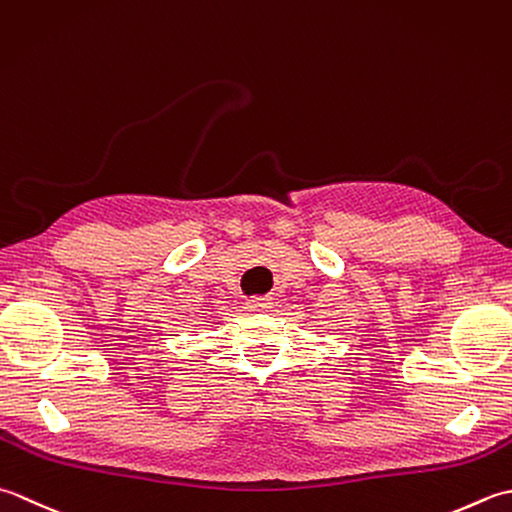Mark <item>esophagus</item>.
<instances>
[{
	"mask_svg": "<svg viewBox=\"0 0 512 512\" xmlns=\"http://www.w3.org/2000/svg\"><path fill=\"white\" fill-rule=\"evenodd\" d=\"M271 300H274V298H269V296L252 298V300H247V309L249 311H267V309H271V305H274Z\"/></svg>",
	"mask_w": 512,
	"mask_h": 512,
	"instance_id": "34e87169",
	"label": "esophagus"
}]
</instances>
